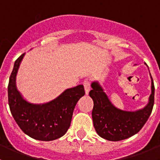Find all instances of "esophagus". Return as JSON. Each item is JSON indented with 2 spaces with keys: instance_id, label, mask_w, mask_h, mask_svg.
Returning <instances> with one entry per match:
<instances>
[{
  "instance_id": "esophagus-1",
  "label": "esophagus",
  "mask_w": 160,
  "mask_h": 160,
  "mask_svg": "<svg viewBox=\"0 0 160 160\" xmlns=\"http://www.w3.org/2000/svg\"><path fill=\"white\" fill-rule=\"evenodd\" d=\"M83 86H84L85 92H86V94H88L89 92H90V81H88V80H85L84 82H83Z\"/></svg>"
}]
</instances>
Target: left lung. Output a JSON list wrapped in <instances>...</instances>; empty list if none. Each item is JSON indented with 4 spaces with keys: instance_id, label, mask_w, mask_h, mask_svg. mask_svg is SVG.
I'll list each match as a JSON object with an SVG mask.
<instances>
[{
    "instance_id": "left-lung-1",
    "label": "left lung",
    "mask_w": 160,
    "mask_h": 160,
    "mask_svg": "<svg viewBox=\"0 0 160 160\" xmlns=\"http://www.w3.org/2000/svg\"><path fill=\"white\" fill-rule=\"evenodd\" d=\"M152 94L149 102L142 110L126 111L116 108L110 102L98 82L91 84L89 94L94 101L92 118L98 135L109 141H119L129 138L142 129L152 114L155 98V87L152 75Z\"/></svg>"
}]
</instances>
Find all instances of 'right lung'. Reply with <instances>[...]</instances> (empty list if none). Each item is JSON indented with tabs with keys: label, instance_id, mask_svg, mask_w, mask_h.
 <instances>
[{
	"label": "right lung",
	"instance_id": "obj_1",
	"mask_svg": "<svg viewBox=\"0 0 160 160\" xmlns=\"http://www.w3.org/2000/svg\"><path fill=\"white\" fill-rule=\"evenodd\" d=\"M25 53L15 61L8 86L11 114L25 134L38 140L51 141L63 136L71 122L78 101L85 94L82 85L67 89L53 101L32 104L24 99L16 87V76Z\"/></svg>",
	"mask_w": 160,
	"mask_h": 160
}]
</instances>
